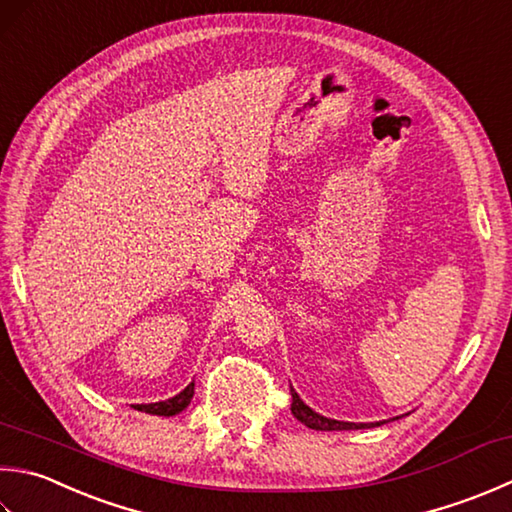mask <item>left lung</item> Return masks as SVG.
Segmentation results:
<instances>
[{
    "label": "left lung",
    "instance_id": "1",
    "mask_svg": "<svg viewBox=\"0 0 512 512\" xmlns=\"http://www.w3.org/2000/svg\"><path fill=\"white\" fill-rule=\"evenodd\" d=\"M290 395H293V404H290V410L293 415L302 422L304 426L313 428V430H362V428H373V426H382L384 422H375V424H355V422H339V419H330L315 413L313 408L306 406L302 402V397L295 393V388L290 386ZM399 419V417H395Z\"/></svg>",
    "mask_w": 512,
    "mask_h": 512
}]
</instances>
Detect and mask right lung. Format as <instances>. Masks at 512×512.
Masks as SVG:
<instances>
[{
  "label": "right lung",
  "instance_id": "obj_1",
  "mask_svg": "<svg viewBox=\"0 0 512 512\" xmlns=\"http://www.w3.org/2000/svg\"><path fill=\"white\" fill-rule=\"evenodd\" d=\"M195 395V384L190 382L182 393L166 399V402H155V404H137L135 408L142 410V413L148 415H159V417H173L177 413H182V410L190 404V399Z\"/></svg>",
  "mask_w": 512,
  "mask_h": 512
}]
</instances>
